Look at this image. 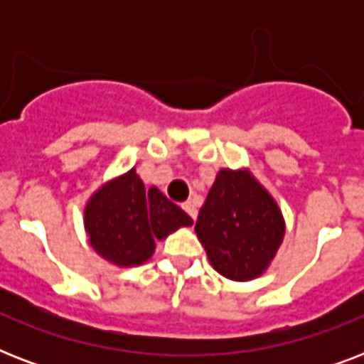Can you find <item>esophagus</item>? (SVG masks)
Wrapping results in <instances>:
<instances>
[{
	"instance_id": "34e87169",
	"label": "esophagus",
	"mask_w": 364,
	"mask_h": 364,
	"mask_svg": "<svg viewBox=\"0 0 364 364\" xmlns=\"http://www.w3.org/2000/svg\"><path fill=\"white\" fill-rule=\"evenodd\" d=\"M183 210L187 211L188 217H191V219H194V221H196V215H198V210H196V205H194L193 202H185V204H183Z\"/></svg>"
}]
</instances>
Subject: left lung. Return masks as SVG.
Segmentation results:
<instances>
[{"label": "left lung", "instance_id": "obj_1", "mask_svg": "<svg viewBox=\"0 0 364 364\" xmlns=\"http://www.w3.org/2000/svg\"><path fill=\"white\" fill-rule=\"evenodd\" d=\"M210 264L232 282H251L270 268L285 236L276 198L249 168L217 171L194 227Z\"/></svg>", "mask_w": 364, "mask_h": 364}]
</instances>
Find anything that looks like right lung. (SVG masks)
I'll list each match as a JSON object with an SVG mask.
<instances>
[{"mask_svg":"<svg viewBox=\"0 0 364 364\" xmlns=\"http://www.w3.org/2000/svg\"><path fill=\"white\" fill-rule=\"evenodd\" d=\"M82 223L90 247L102 259L119 268H132L153 257L156 240L191 227L193 219L154 185L145 191L132 168L90 194Z\"/></svg>","mask_w":364,"mask_h":364,"instance_id":"right-lung-1","label":"right lung"}]
</instances>
